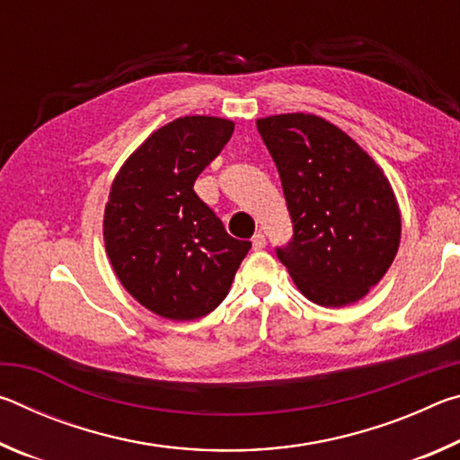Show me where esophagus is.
<instances>
[{
    "label": "esophagus",
    "mask_w": 460,
    "mask_h": 460,
    "mask_svg": "<svg viewBox=\"0 0 460 460\" xmlns=\"http://www.w3.org/2000/svg\"><path fill=\"white\" fill-rule=\"evenodd\" d=\"M252 245L255 252H260V249L266 247V235H263V233H255V235L252 237Z\"/></svg>",
    "instance_id": "1"
}]
</instances>
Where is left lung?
Segmentation results:
<instances>
[{
    "label": "left lung",
    "mask_w": 460,
    "mask_h": 460,
    "mask_svg": "<svg viewBox=\"0 0 460 460\" xmlns=\"http://www.w3.org/2000/svg\"><path fill=\"white\" fill-rule=\"evenodd\" d=\"M276 162L294 235L276 247L298 290L337 308L361 300L400 247L392 184L371 155L331 121L310 113L258 119Z\"/></svg>",
    "instance_id": "1"
}]
</instances>
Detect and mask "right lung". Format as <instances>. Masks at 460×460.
Returning a JSON list of instances; mask_svg holds the SVG:
<instances>
[{
	"label": "right lung",
	"instance_id": "right-lung-1",
	"mask_svg": "<svg viewBox=\"0 0 460 460\" xmlns=\"http://www.w3.org/2000/svg\"><path fill=\"white\" fill-rule=\"evenodd\" d=\"M235 123L186 115L155 129L115 176L103 219L115 276L139 305L194 321L227 296L249 241L233 239L194 192Z\"/></svg>",
	"mask_w": 460,
	"mask_h": 460
}]
</instances>
